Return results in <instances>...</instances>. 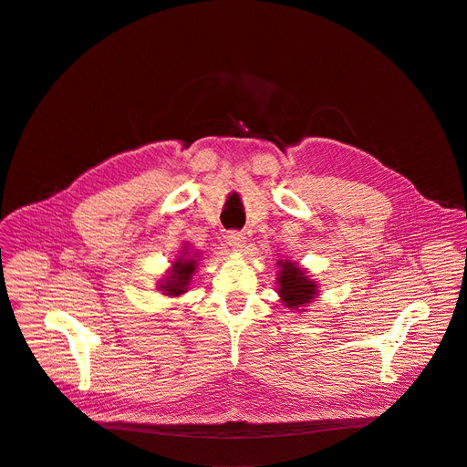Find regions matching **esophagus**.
Here are the masks:
<instances>
[{
    "label": "esophagus",
    "instance_id": "1",
    "mask_svg": "<svg viewBox=\"0 0 467 467\" xmlns=\"http://www.w3.org/2000/svg\"><path fill=\"white\" fill-rule=\"evenodd\" d=\"M227 240L231 246L236 250V252H244V248H246V236H244L242 233H236V231H231L227 234Z\"/></svg>",
    "mask_w": 467,
    "mask_h": 467
}]
</instances>
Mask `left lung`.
<instances>
[{
  "mask_svg": "<svg viewBox=\"0 0 467 467\" xmlns=\"http://www.w3.org/2000/svg\"><path fill=\"white\" fill-rule=\"evenodd\" d=\"M278 275H276V293L280 303L297 312H306L317 296H320V284L312 280L306 268L291 259H280L278 263Z\"/></svg>",
  "mask_w": 467,
  "mask_h": 467,
  "instance_id": "obj_1",
  "label": "left lung"
}]
</instances>
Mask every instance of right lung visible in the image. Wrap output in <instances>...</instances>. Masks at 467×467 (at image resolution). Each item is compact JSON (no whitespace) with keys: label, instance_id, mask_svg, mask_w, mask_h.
<instances>
[{"label":"right lung","instance_id":"add662e5","mask_svg":"<svg viewBox=\"0 0 467 467\" xmlns=\"http://www.w3.org/2000/svg\"><path fill=\"white\" fill-rule=\"evenodd\" d=\"M199 261H201V252L189 250L187 242H185L180 254L176 255V259L171 261V265L168 266L164 278L159 280L157 289L166 297L183 296V293L189 291V285L196 273V266H199Z\"/></svg>","mask_w":467,"mask_h":467}]
</instances>
